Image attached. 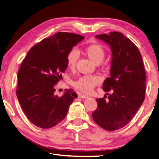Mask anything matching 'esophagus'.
Wrapping results in <instances>:
<instances>
[{"label":"esophagus","instance_id":"1","mask_svg":"<svg viewBox=\"0 0 159 159\" xmlns=\"http://www.w3.org/2000/svg\"><path fill=\"white\" fill-rule=\"evenodd\" d=\"M88 97L86 95H84V94H82V93H79V98H87Z\"/></svg>","mask_w":159,"mask_h":159}]
</instances>
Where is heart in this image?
<instances>
[{
	"label": "heart",
	"mask_w": 159,
	"mask_h": 159,
	"mask_svg": "<svg viewBox=\"0 0 159 159\" xmlns=\"http://www.w3.org/2000/svg\"><path fill=\"white\" fill-rule=\"evenodd\" d=\"M85 52L89 58L96 63L102 62L105 57V50L100 43H93L85 48ZM79 52L73 48L67 53L66 57L67 66L70 69H74L79 59ZM101 78L98 75H84L80 77L74 83V86L77 89L84 93H89L93 89L94 87L101 83Z\"/></svg>",
	"instance_id": "b5f03b06"
}]
</instances>
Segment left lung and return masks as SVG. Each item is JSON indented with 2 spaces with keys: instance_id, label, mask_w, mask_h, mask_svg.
I'll list each match as a JSON object with an SVG mask.
<instances>
[{
  "instance_id": "8db88e82",
  "label": "left lung",
  "mask_w": 159,
  "mask_h": 159,
  "mask_svg": "<svg viewBox=\"0 0 159 159\" xmlns=\"http://www.w3.org/2000/svg\"><path fill=\"white\" fill-rule=\"evenodd\" d=\"M96 38L111 46V76L102 89L108 99L97 98L94 121L103 129L113 131L126 126L135 116L145 99L146 75L142 57L136 45L121 33L100 34Z\"/></svg>"
}]
</instances>
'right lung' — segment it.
I'll list each match as a JSON object with an SVG mask.
<instances>
[{
	"instance_id": "1",
	"label": "right lung",
	"mask_w": 159,
	"mask_h": 159,
	"mask_svg": "<svg viewBox=\"0 0 159 159\" xmlns=\"http://www.w3.org/2000/svg\"><path fill=\"white\" fill-rule=\"evenodd\" d=\"M83 39L75 33L58 32L33 46L23 59L16 96L23 112L38 127L50 128L61 122L78 97L72 89L56 96L55 87L67 67V53Z\"/></svg>"
}]
</instances>
